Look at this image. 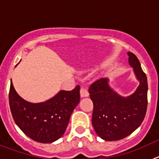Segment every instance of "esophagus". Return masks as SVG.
<instances>
[{
  "mask_svg": "<svg viewBox=\"0 0 159 159\" xmlns=\"http://www.w3.org/2000/svg\"><path fill=\"white\" fill-rule=\"evenodd\" d=\"M89 95L88 91L84 88H81L80 89V96L81 97H87Z\"/></svg>",
  "mask_w": 159,
  "mask_h": 159,
  "instance_id": "esophagus-1",
  "label": "esophagus"
}]
</instances>
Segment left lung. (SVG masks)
Masks as SVG:
<instances>
[{
    "mask_svg": "<svg viewBox=\"0 0 159 159\" xmlns=\"http://www.w3.org/2000/svg\"><path fill=\"white\" fill-rule=\"evenodd\" d=\"M134 67L139 86L134 94L124 98L109 87L107 79L92 83L88 92L93 102L92 126L96 134L107 141H117L130 135L139 127L147 108V79L139 60L132 52L127 53Z\"/></svg>",
    "mask_w": 159,
    "mask_h": 159,
    "instance_id": "obj_1",
    "label": "left lung"
}]
</instances>
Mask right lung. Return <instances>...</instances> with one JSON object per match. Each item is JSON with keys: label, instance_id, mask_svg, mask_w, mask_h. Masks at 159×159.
<instances>
[{"label": "right lung", "instance_id": "right-lung-1", "mask_svg": "<svg viewBox=\"0 0 159 159\" xmlns=\"http://www.w3.org/2000/svg\"><path fill=\"white\" fill-rule=\"evenodd\" d=\"M80 87L60 91L56 96L40 103L25 101L16 93L11 82L8 100L14 121L28 137L50 143L62 137L73 110L80 99Z\"/></svg>", "mask_w": 159, "mask_h": 159}]
</instances>
